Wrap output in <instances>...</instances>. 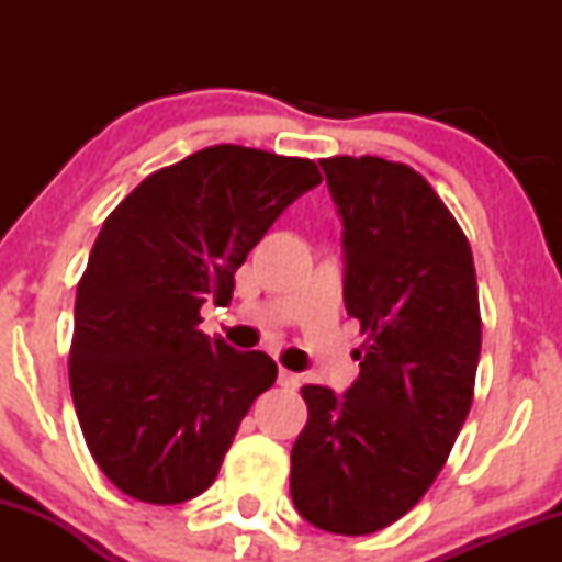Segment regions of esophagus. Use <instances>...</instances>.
I'll return each instance as SVG.
<instances>
[{"label": "esophagus", "mask_w": 562, "mask_h": 562, "mask_svg": "<svg viewBox=\"0 0 562 562\" xmlns=\"http://www.w3.org/2000/svg\"><path fill=\"white\" fill-rule=\"evenodd\" d=\"M277 380H280V385H285V389L295 391L301 383V375L299 372H290V370H285V367H280V375H277Z\"/></svg>", "instance_id": "34e87169"}]
</instances>
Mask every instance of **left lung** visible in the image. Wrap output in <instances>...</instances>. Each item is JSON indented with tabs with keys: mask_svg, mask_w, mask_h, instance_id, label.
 Returning a JSON list of instances; mask_svg holds the SVG:
<instances>
[{
	"mask_svg": "<svg viewBox=\"0 0 562 562\" xmlns=\"http://www.w3.org/2000/svg\"><path fill=\"white\" fill-rule=\"evenodd\" d=\"M344 222V301L367 333L359 378L303 385L308 423L290 451V496L312 526L364 537L409 513L447 462L481 353L465 232L415 169L319 160Z\"/></svg>",
	"mask_w": 562,
	"mask_h": 562,
	"instance_id": "obj_1",
	"label": "left lung"
}]
</instances>
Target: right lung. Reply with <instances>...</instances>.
Listing matches in <instances>:
<instances>
[{
    "instance_id": "add662e5",
    "label": "right lung",
    "mask_w": 562,
    "mask_h": 562,
    "mask_svg": "<svg viewBox=\"0 0 562 562\" xmlns=\"http://www.w3.org/2000/svg\"><path fill=\"white\" fill-rule=\"evenodd\" d=\"M319 182L314 160L216 145L150 173L105 218L76 293L70 393L124 494L179 505L214 483L277 364L209 338L200 306H227L256 243Z\"/></svg>"
}]
</instances>
